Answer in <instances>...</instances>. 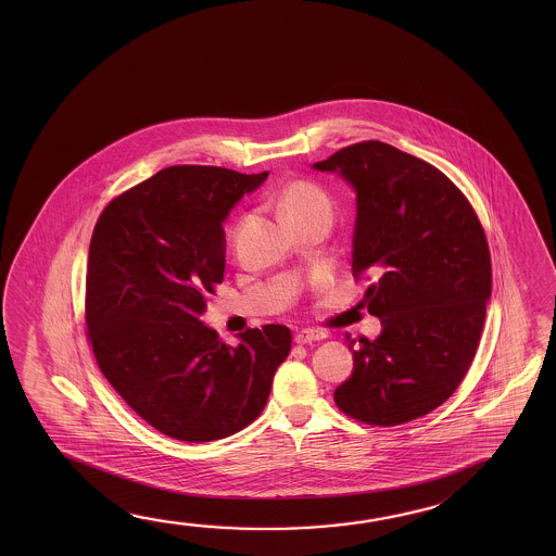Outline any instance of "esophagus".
Segmentation results:
<instances>
[{
    "label": "esophagus",
    "mask_w": 556,
    "mask_h": 556,
    "mask_svg": "<svg viewBox=\"0 0 556 556\" xmlns=\"http://www.w3.org/2000/svg\"><path fill=\"white\" fill-rule=\"evenodd\" d=\"M324 333L318 331V329H302L299 331L296 336H294V341L299 343V345H306V343H314V341H321L324 339Z\"/></svg>",
    "instance_id": "1"
}]
</instances>
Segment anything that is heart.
Segmentation results:
<instances>
[{
  "mask_svg": "<svg viewBox=\"0 0 556 556\" xmlns=\"http://www.w3.org/2000/svg\"><path fill=\"white\" fill-rule=\"evenodd\" d=\"M279 211L285 220L292 225L316 215H329V201L314 184L292 182L279 193Z\"/></svg>",
  "mask_w": 556,
  "mask_h": 556,
  "instance_id": "1",
  "label": "heart"
}]
</instances>
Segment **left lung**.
<instances>
[{"instance_id":"obj_1","label":"left lung","mask_w":556,"mask_h":556,"mask_svg":"<svg viewBox=\"0 0 556 556\" xmlns=\"http://www.w3.org/2000/svg\"><path fill=\"white\" fill-rule=\"evenodd\" d=\"M312 168L355 190L353 275L372 277L363 302L382 324L358 339L333 400L376 427L419 419L455 392L481 339L492 285L481 223L446 174L382 141Z\"/></svg>"}]
</instances>
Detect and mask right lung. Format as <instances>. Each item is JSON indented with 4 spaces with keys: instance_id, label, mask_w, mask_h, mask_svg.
<instances>
[{
    "instance_id": "right-lung-1",
    "label": "right lung",
    "mask_w": 556,
    "mask_h": 556,
    "mask_svg": "<svg viewBox=\"0 0 556 556\" xmlns=\"http://www.w3.org/2000/svg\"><path fill=\"white\" fill-rule=\"evenodd\" d=\"M269 173L168 166L109 203L89 247L85 319L102 374L166 437L210 442L264 410L291 351L285 326L220 343L201 321L225 275L228 213Z\"/></svg>"
}]
</instances>
